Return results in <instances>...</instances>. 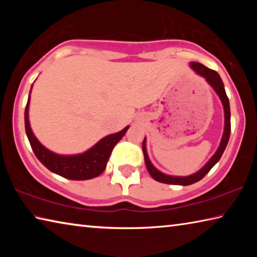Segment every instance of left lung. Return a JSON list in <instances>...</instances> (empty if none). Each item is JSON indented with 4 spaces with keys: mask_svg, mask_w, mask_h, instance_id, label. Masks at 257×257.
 <instances>
[{
    "mask_svg": "<svg viewBox=\"0 0 257 257\" xmlns=\"http://www.w3.org/2000/svg\"><path fill=\"white\" fill-rule=\"evenodd\" d=\"M189 67L193 69V70L203 77L204 79L207 81V84L210 85L214 92L216 93L217 96L221 99V103L223 105V110H224V129H223V135L222 138H221L220 145L217 147V150L214 154H213L212 158L207 161L206 164L204 165L202 169H199L197 172L193 173L190 176H186V177H179V176H170V175H165V173L161 172L160 170L156 169L153 163L151 162V160L149 158V154H147V150H146V137L144 138V142H143V153H144V159H145V164L147 170H149L150 175L152 176L154 180L159 181V182H163V184H169V185H181V186H188L191 184H195V182L199 181L203 179L204 177L207 175V172L211 170V169L214 167V165L219 162V160L222 156L223 152L225 150V147L228 145L229 142V137H230V132H231V124H230V105H229V98L225 94V89H224V85L223 81L221 79V77L219 76V73L214 70H211V69L206 68L203 64L198 63V62H190Z\"/></svg>",
    "mask_w": 257,
    "mask_h": 257,
    "instance_id": "obj_1",
    "label": "left lung"
}]
</instances>
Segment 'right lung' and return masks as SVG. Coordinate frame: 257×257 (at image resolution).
I'll return each mask as SVG.
<instances>
[{
	"label": "right lung",
	"instance_id": "obj_1",
	"mask_svg": "<svg viewBox=\"0 0 257 257\" xmlns=\"http://www.w3.org/2000/svg\"><path fill=\"white\" fill-rule=\"evenodd\" d=\"M32 88H30L28 102L25 110V128L30 146H32L36 158L41 161V163L53 173L71 180H88L103 173L106 168L112 150L127 133L129 125L124 127L119 133L103 137L101 141H98L96 144L84 153L73 155L56 154L46 149L44 145H42L30 128L29 103Z\"/></svg>",
	"mask_w": 257,
	"mask_h": 257
}]
</instances>
